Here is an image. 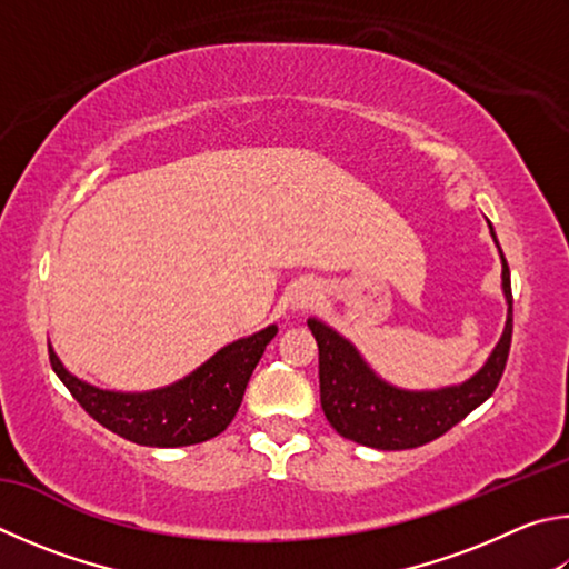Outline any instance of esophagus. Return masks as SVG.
<instances>
[{
    "instance_id": "34e87169",
    "label": "esophagus",
    "mask_w": 569,
    "mask_h": 569,
    "mask_svg": "<svg viewBox=\"0 0 569 569\" xmlns=\"http://www.w3.org/2000/svg\"><path fill=\"white\" fill-rule=\"evenodd\" d=\"M318 301V291L313 283H298L296 291H293V298L291 303L293 308H298V311H308V308H313Z\"/></svg>"
}]
</instances>
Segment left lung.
<instances>
[{
    "label": "left lung",
    "instance_id": "left-lung-1",
    "mask_svg": "<svg viewBox=\"0 0 569 569\" xmlns=\"http://www.w3.org/2000/svg\"><path fill=\"white\" fill-rule=\"evenodd\" d=\"M490 233L495 239L492 226ZM500 258L502 291L508 298V323H505L500 343L495 346L488 363L462 386L428 392L392 388L363 363L358 350L343 336H338L333 328L316 318L308 320V328L318 343L320 408L338 436L378 450L420 448L446 436L452 426H458L465 416H470L492 396L502 378L505 363H508L512 340V288L502 249Z\"/></svg>",
    "mask_w": 569,
    "mask_h": 569
}]
</instances>
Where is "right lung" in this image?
Returning a JSON list of instances; mask_svg holds the SVG:
<instances>
[{
	"instance_id": "add662e5",
	"label": "right lung",
	"mask_w": 569,
	"mask_h": 569,
	"mask_svg": "<svg viewBox=\"0 0 569 569\" xmlns=\"http://www.w3.org/2000/svg\"><path fill=\"white\" fill-rule=\"evenodd\" d=\"M276 333L278 328L268 326L261 333L236 340L189 378L151 392L99 390L71 376L51 348L49 363L99 426L137 446L181 448L211 440L229 428L253 368Z\"/></svg>"
}]
</instances>
